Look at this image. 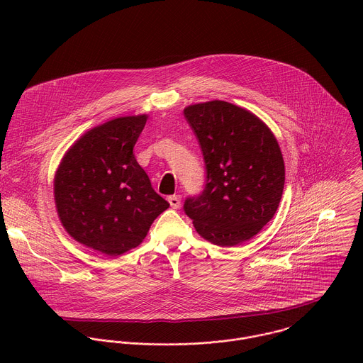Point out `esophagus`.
Masks as SVG:
<instances>
[{"label": "esophagus", "mask_w": 363, "mask_h": 363, "mask_svg": "<svg viewBox=\"0 0 363 363\" xmlns=\"http://www.w3.org/2000/svg\"><path fill=\"white\" fill-rule=\"evenodd\" d=\"M168 202H169V205L172 206L174 210H178L179 206H181V196L179 195H171L168 198Z\"/></svg>", "instance_id": "34e87169"}]
</instances>
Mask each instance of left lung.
<instances>
[{
  "label": "left lung",
  "mask_w": 363,
  "mask_h": 363,
  "mask_svg": "<svg viewBox=\"0 0 363 363\" xmlns=\"http://www.w3.org/2000/svg\"><path fill=\"white\" fill-rule=\"evenodd\" d=\"M206 168L185 214L196 233L221 247L238 245L274 217L284 188V161L270 128L250 111L224 100L186 106Z\"/></svg>",
  "instance_id": "8db88e82"
}]
</instances>
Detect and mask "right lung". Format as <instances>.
Segmentation results:
<instances>
[{"mask_svg":"<svg viewBox=\"0 0 363 363\" xmlns=\"http://www.w3.org/2000/svg\"><path fill=\"white\" fill-rule=\"evenodd\" d=\"M146 119L123 116L87 130L65 153L55 175L62 225L77 242L105 255L138 247L169 206L133 155Z\"/></svg>","mask_w":363,"mask_h":363,"instance_id":"obj_1","label":"right lung"}]
</instances>
